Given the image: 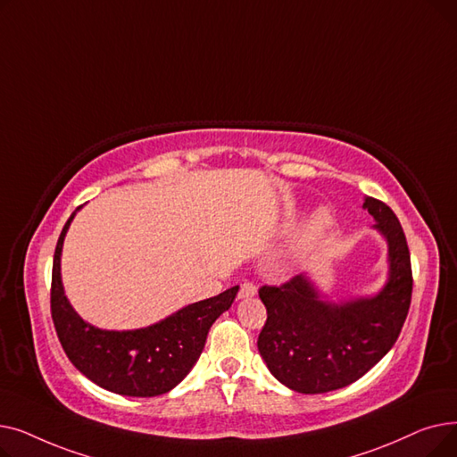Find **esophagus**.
<instances>
[{"instance_id": "1", "label": "esophagus", "mask_w": 457, "mask_h": 457, "mask_svg": "<svg viewBox=\"0 0 457 457\" xmlns=\"http://www.w3.org/2000/svg\"><path fill=\"white\" fill-rule=\"evenodd\" d=\"M255 295H257V287H255L253 283H250V281L243 283L241 289H238V300L252 298V296H255Z\"/></svg>"}]
</instances>
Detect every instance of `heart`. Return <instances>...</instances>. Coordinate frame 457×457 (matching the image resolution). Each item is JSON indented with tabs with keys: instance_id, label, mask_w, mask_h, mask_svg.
Wrapping results in <instances>:
<instances>
[{
	"instance_id": "b5f03b06",
	"label": "heart",
	"mask_w": 457,
	"mask_h": 457,
	"mask_svg": "<svg viewBox=\"0 0 457 457\" xmlns=\"http://www.w3.org/2000/svg\"><path fill=\"white\" fill-rule=\"evenodd\" d=\"M333 214L329 209L320 207L317 209L313 214L309 216L307 224L303 226L300 238H298V246L300 248H311L315 246L317 243H320L322 238L328 235V231L333 228Z\"/></svg>"
}]
</instances>
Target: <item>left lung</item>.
<instances>
[{"label":"left lung","instance_id":"obj_1","mask_svg":"<svg viewBox=\"0 0 457 457\" xmlns=\"http://www.w3.org/2000/svg\"><path fill=\"white\" fill-rule=\"evenodd\" d=\"M363 209L387 241L389 274L379 293L335 303L307 274L259 289L267 307L259 353L272 376L296 393H329L365 376L393 348L410 311L413 276L403 229L383 202L367 196Z\"/></svg>","mask_w":457,"mask_h":457}]
</instances>
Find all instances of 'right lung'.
Instances as JSON below:
<instances>
[{
  "label": "right lung",
  "mask_w": 457,
  "mask_h": 457,
  "mask_svg": "<svg viewBox=\"0 0 457 457\" xmlns=\"http://www.w3.org/2000/svg\"><path fill=\"white\" fill-rule=\"evenodd\" d=\"M57 241L52 272V319L71 361L96 386L124 396H159L172 391L198 361L212 322L228 311L238 287L138 329H100L85 322L70 305L61 279V253L70 222Z\"/></svg>",
  "instance_id": "obj_1"
}]
</instances>
